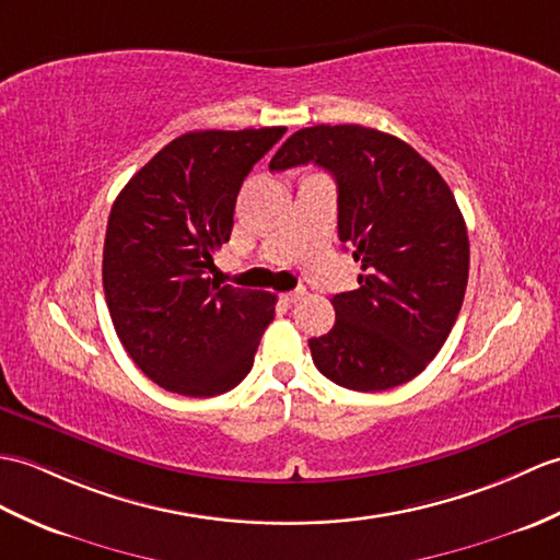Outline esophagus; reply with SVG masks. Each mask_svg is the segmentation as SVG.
Returning <instances> with one entry per match:
<instances>
[{"label": "esophagus", "mask_w": 560, "mask_h": 560, "mask_svg": "<svg viewBox=\"0 0 560 560\" xmlns=\"http://www.w3.org/2000/svg\"><path fill=\"white\" fill-rule=\"evenodd\" d=\"M303 295H305V291H303V289H298V291H289V293H283L281 298H283V303H298V301H301Z\"/></svg>", "instance_id": "1"}]
</instances>
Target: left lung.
I'll list each match as a JSON object with an SVG mask.
<instances>
[{"label":"left lung","mask_w":560,"mask_h":560,"mask_svg":"<svg viewBox=\"0 0 560 560\" xmlns=\"http://www.w3.org/2000/svg\"><path fill=\"white\" fill-rule=\"evenodd\" d=\"M315 162L339 188V238L358 289L336 293V324L310 339L312 360L350 392H386L418 376L446 343L465 298L470 241L446 180L408 142L374 128L310 126L271 172Z\"/></svg>","instance_id":"left-lung-1"}]
</instances>
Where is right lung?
Masks as SVG:
<instances>
[{
	"label": "right lung",
	"mask_w": 560,
	"mask_h": 560,
	"mask_svg": "<svg viewBox=\"0 0 560 560\" xmlns=\"http://www.w3.org/2000/svg\"><path fill=\"white\" fill-rule=\"evenodd\" d=\"M283 133L271 126L178 136L112 205L104 298L126 353L166 392H231L275 319L277 295L219 285L207 271L231 236L245 176Z\"/></svg>",
	"instance_id": "add662e5"
}]
</instances>
